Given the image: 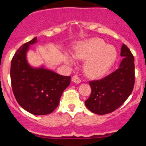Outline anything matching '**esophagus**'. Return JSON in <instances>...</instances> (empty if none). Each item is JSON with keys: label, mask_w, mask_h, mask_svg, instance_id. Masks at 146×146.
Masks as SVG:
<instances>
[{"label": "esophagus", "mask_w": 146, "mask_h": 146, "mask_svg": "<svg viewBox=\"0 0 146 146\" xmlns=\"http://www.w3.org/2000/svg\"><path fill=\"white\" fill-rule=\"evenodd\" d=\"M72 81L74 82L75 83L78 84V83H80L81 80H80V78H79L78 76H73V77H72Z\"/></svg>", "instance_id": "esophagus-1"}]
</instances>
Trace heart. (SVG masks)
<instances>
[{
  "label": "heart",
  "instance_id": "heart-1",
  "mask_svg": "<svg viewBox=\"0 0 146 146\" xmlns=\"http://www.w3.org/2000/svg\"><path fill=\"white\" fill-rule=\"evenodd\" d=\"M73 56L78 60H86L84 70L90 77L102 76L110 68L117 58V51L113 46L108 45L101 39H92L82 42L76 48ZM66 61L73 64V60L69 56Z\"/></svg>",
  "mask_w": 146,
  "mask_h": 146
}]
</instances>
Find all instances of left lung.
I'll list each match as a JSON object with an SVG mask.
<instances>
[{"label":"left lung","instance_id":"8db88e82","mask_svg":"<svg viewBox=\"0 0 146 146\" xmlns=\"http://www.w3.org/2000/svg\"><path fill=\"white\" fill-rule=\"evenodd\" d=\"M120 55L123 58L118 69L104 78L89 82L92 92L85 104L95 114L103 115L112 112L124 103L133 91L134 56L124 44Z\"/></svg>","mask_w":146,"mask_h":146}]
</instances>
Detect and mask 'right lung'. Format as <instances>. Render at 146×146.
Segmentation results:
<instances>
[{"label": "right lung", "mask_w": 146, "mask_h": 146, "mask_svg": "<svg viewBox=\"0 0 146 146\" xmlns=\"http://www.w3.org/2000/svg\"><path fill=\"white\" fill-rule=\"evenodd\" d=\"M36 37L17 50L11 61L12 89L18 104L34 115L52 112L59 104L63 92L70 85V76H64L45 69L35 68L28 64L26 54Z\"/></svg>", "instance_id": "add662e5"}]
</instances>
